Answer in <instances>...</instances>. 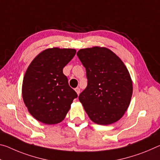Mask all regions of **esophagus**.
<instances>
[{
  "label": "esophagus",
  "mask_w": 160,
  "mask_h": 160,
  "mask_svg": "<svg viewBox=\"0 0 160 160\" xmlns=\"http://www.w3.org/2000/svg\"><path fill=\"white\" fill-rule=\"evenodd\" d=\"M75 92H77L78 95H79L80 92V88H76L75 89Z\"/></svg>",
  "instance_id": "34e87169"
}]
</instances>
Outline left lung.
Returning <instances> with one entry per match:
<instances>
[{
    "label": "left lung",
    "mask_w": 160,
    "mask_h": 160,
    "mask_svg": "<svg viewBox=\"0 0 160 160\" xmlns=\"http://www.w3.org/2000/svg\"><path fill=\"white\" fill-rule=\"evenodd\" d=\"M78 57L85 68L87 88L80 94L90 119L98 125L118 121L130 105L132 82L120 58L106 48L80 49Z\"/></svg>",
    "instance_id": "left-lung-1"
}]
</instances>
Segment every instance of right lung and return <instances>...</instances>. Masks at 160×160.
Here are the masks:
<instances>
[{"instance_id": "add662e5", "label": "right lung", "mask_w": 160, "mask_h": 160, "mask_svg": "<svg viewBox=\"0 0 160 160\" xmlns=\"http://www.w3.org/2000/svg\"><path fill=\"white\" fill-rule=\"evenodd\" d=\"M75 53L70 48H48L39 53L28 68L22 81V99L38 121L47 125L62 122L78 97L62 72Z\"/></svg>"}]
</instances>
